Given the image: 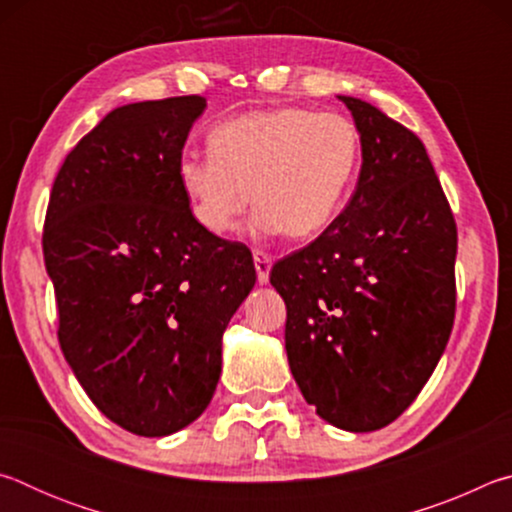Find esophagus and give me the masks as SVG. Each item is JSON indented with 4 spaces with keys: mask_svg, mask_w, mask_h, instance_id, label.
<instances>
[{
    "mask_svg": "<svg viewBox=\"0 0 512 512\" xmlns=\"http://www.w3.org/2000/svg\"><path fill=\"white\" fill-rule=\"evenodd\" d=\"M255 259V268H257V282L259 284H266L268 282V273H271V255L264 253V250H255L253 253Z\"/></svg>",
    "mask_w": 512,
    "mask_h": 512,
    "instance_id": "1",
    "label": "esophagus"
}]
</instances>
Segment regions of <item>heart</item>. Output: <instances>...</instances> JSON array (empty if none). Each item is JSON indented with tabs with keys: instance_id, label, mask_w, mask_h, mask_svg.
<instances>
[{
	"instance_id": "1",
	"label": "heart",
	"mask_w": 512,
	"mask_h": 512,
	"mask_svg": "<svg viewBox=\"0 0 512 512\" xmlns=\"http://www.w3.org/2000/svg\"><path fill=\"white\" fill-rule=\"evenodd\" d=\"M207 144L212 153H185L176 173L196 223L216 237L237 228L250 201L259 235H318L339 212L361 151L350 117L293 106L223 121Z\"/></svg>"
}]
</instances>
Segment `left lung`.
Instances as JSON below:
<instances>
[{"label":"left lung","instance_id":"8db88e82","mask_svg":"<svg viewBox=\"0 0 512 512\" xmlns=\"http://www.w3.org/2000/svg\"><path fill=\"white\" fill-rule=\"evenodd\" d=\"M361 137L345 210L280 259L284 345L305 400L363 433L409 409L443 357L456 311V221L418 135L368 101L339 97Z\"/></svg>","mask_w":512,"mask_h":512}]
</instances>
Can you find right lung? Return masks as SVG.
<instances>
[{
  "label": "right lung",
  "mask_w": 512,
  "mask_h": 512,
  "mask_svg": "<svg viewBox=\"0 0 512 512\" xmlns=\"http://www.w3.org/2000/svg\"><path fill=\"white\" fill-rule=\"evenodd\" d=\"M205 106L192 94L108 112L60 167L42 232L69 368L108 420L146 438L207 409L223 332L257 280L250 250L203 230L178 183Z\"/></svg>",
  "instance_id": "right-lung-1"
}]
</instances>
